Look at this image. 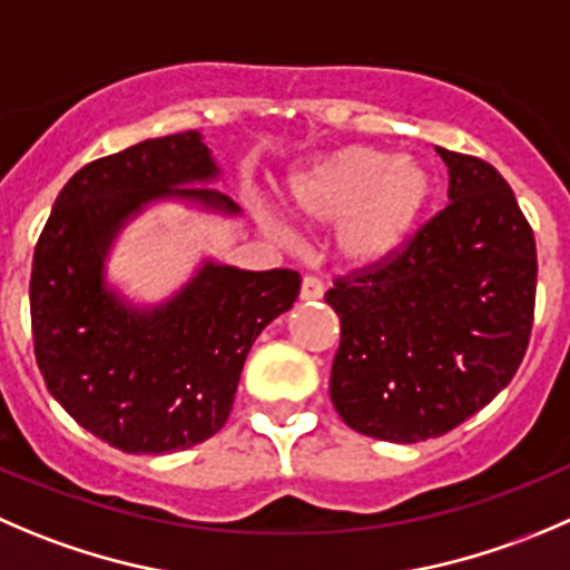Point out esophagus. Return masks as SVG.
Listing matches in <instances>:
<instances>
[{
    "label": "esophagus",
    "mask_w": 570,
    "mask_h": 570,
    "mask_svg": "<svg viewBox=\"0 0 570 570\" xmlns=\"http://www.w3.org/2000/svg\"><path fill=\"white\" fill-rule=\"evenodd\" d=\"M323 292H325V286H323V281L317 278V275H306V278H303V284H301L303 301H306V303L320 301V297H323Z\"/></svg>",
    "instance_id": "1"
}]
</instances>
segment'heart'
I'll return each instance as SVG.
<instances>
[{"label": "heart", "instance_id": "b5f03b06", "mask_svg": "<svg viewBox=\"0 0 570 570\" xmlns=\"http://www.w3.org/2000/svg\"><path fill=\"white\" fill-rule=\"evenodd\" d=\"M434 200V175L423 161L384 147L353 145L295 169L286 184L289 212L308 228L336 225V253L351 267L395 258L423 225ZM264 230L289 242L273 212H258Z\"/></svg>", "mask_w": 570, "mask_h": 570}]
</instances>
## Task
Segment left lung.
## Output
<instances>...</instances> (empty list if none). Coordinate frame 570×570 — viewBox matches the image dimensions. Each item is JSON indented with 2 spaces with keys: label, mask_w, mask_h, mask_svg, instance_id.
I'll return each mask as SVG.
<instances>
[{
  "label": "left lung",
  "mask_w": 570,
  "mask_h": 570,
  "mask_svg": "<svg viewBox=\"0 0 570 570\" xmlns=\"http://www.w3.org/2000/svg\"><path fill=\"white\" fill-rule=\"evenodd\" d=\"M438 153L449 206L395 258L325 292L342 325L331 401L386 443L443 438L488 406L532 334L538 250L510 184L482 158Z\"/></svg>",
  "instance_id": "left-lung-1"
}]
</instances>
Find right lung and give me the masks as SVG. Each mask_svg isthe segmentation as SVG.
<instances>
[{
  "instance_id": "add662e5",
  "label": "right lung",
  "mask_w": 570,
  "mask_h": 570,
  "mask_svg": "<svg viewBox=\"0 0 570 570\" xmlns=\"http://www.w3.org/2000/svg\"><path fill=\"white\" fill-rule=\"evenodd\" d=\"M219 178L197 130L147 138L71 175L38 236L30 275L36 362L55 401L125 454H173L217 434L256 336L289 312L295 269L228 267L212 258L153 308L105 281L119 230L158 200L239 214L208 189Z\"/></svg>"
}]
</instances>
